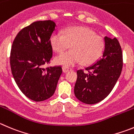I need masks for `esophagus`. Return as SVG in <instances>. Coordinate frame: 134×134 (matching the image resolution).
Listing matches in <instances>:
<instances>
[{
	"mask_svg": "<svg viewBox=\"0 0 134 134\" xmlns=\"http://www.w3.org/2000/svg\"><path fill=\"white\" fill-rule=\"evenodd\" d=\"M62 69H63V71L64 72V73H67V72H68V71H71V69L69 68V67H64L63 66V67H62Z\"/></svg>",
	"mask_w": 134,
	"mask_h": 134,
	"instance_id": "esophagus-1",
	"label": "esophagus"
}]
</instances>
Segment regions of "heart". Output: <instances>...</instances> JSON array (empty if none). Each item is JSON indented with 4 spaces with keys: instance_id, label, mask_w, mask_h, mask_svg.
Wrapping results in <instances>:
<instances>
[{
    "instance_id": "1",
    "label": "heart",
    "mask_w": 134,
    "mask_h": 134,
    "mask_svg": "<svg viewBox=\"0 0 134 134\" xmlns=\"http://www.w3.org/2000/svg\"><path fill=\"white\" fill-rule=\"evenodd\" d=\"M50 43L55 52L61 53L71 44V51L55 57V62L64 67H71L79 63L88 65L95 62L101 56L104 42L88 27L72 26L63 33L56 32L50 37Z\"/></svg>"
}]
</instances>
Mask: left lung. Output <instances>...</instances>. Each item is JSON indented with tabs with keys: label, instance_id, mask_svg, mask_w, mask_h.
Returning <instances> with one entry per match:
<instances>
[{
	"label": "left lung",
	"instance_id": "left-lung-1",
	"mask_svg": "<svg viewBox=\"0 0 134 134\" xmlns=\"http://www.w3.org/2000/svg\"><path fill=\"white\" fill-rule=\"evenodd\" d=\"M104 49L102 57L86 67L85 71H77L74 93L77 99L87 104H94L110 93L122 72V52L118 40L104 37Z\"/></svg>",
	"mask_w": 134,
	"mask_h": 134
}]
</instances>
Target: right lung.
<instances>
[{"instance_id": "1", "label": "right lung", "mask_w": 134, "mask_h": 134, "mask_svg": "<svg viewBox=\"0 0 134 134\" xmlns=\"http://www.w3.org/2000/svg\"><path fill=\"white\" fill-rule=\"evenodd\" d=\"M56 27L52 20L33 22L18 34L12 43V75L24 94L36 102L53 96L62 73L60 66L44 68L52 57L50 37Z\"/></svg>"}]
</instances>
